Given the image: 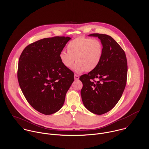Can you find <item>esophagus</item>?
Wrapping results in <instances>:
<instances>
[{"instance_id":"1","label":"esophagus","mask_w":149,"mask_h":149,"mask_svg":"<svg viewBox=\"0 0 149 149\" xmlns=\"http://www.w3.org/2000/svg\"><path fill=\"white\" fill-rule=\"evenodd\" d=\"M74 79L76 80H77L79 79V76L77 74H74Z\"/></svg>"}]
</instances>
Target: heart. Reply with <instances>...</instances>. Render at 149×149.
I'll use <instances>...</instances> for the list:
<instances>
[{
    "label": "heart",
    "mask_w": 149,
    "mask_h": 149,
    "mask_svg": "<svg viewBox=\"0 0 149 149\" xmlns=\"http://www.w3.org/2000/svg\"><path fill=\"white\" fill-rule=\"evenodd\" d=\"M67 52L62 51L59 60L63 66L70 69L76 61L74 70L81 73L93 70L100 63L103 53L102 43L99 40L78 37L68 43Z\"/></svg>",
    "instance_id": "1"
}]
</instances>
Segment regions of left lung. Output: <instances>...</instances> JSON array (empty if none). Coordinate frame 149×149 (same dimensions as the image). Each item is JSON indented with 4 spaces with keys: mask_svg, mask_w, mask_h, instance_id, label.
Segmentation results:
<instances>
[{
    "mask_svg": "<svg viewBox=\"0 0 149 149\" xmlns=\"http://www.w3.org/2000/svg\"><path fill=\"white\" fill-rule=\"evenodd\" d=\"M103 46L99 65L80 77L83 83L81 95L85 108L102 115L112 109L120 100L127 82V62L123 49L111 36L94 33Z\"/></svg>",
    "mask_w": 149,
    "mask_h": 149,
    "instance_id": "1",
    "label": "left lung"
}]
</instances>
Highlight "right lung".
Segmentation results:
<instances>
[{
  "mask_svg": "<svg viewBox=\"0 0 149 149\" xmlns=\"http://www.w3.org/2000/svg\"><path fill=\"white\" fill-rule=\"evenodd\" d=\"M71 38H43L27 46L18 62V80L28 103L45 115L59 111L67 91L74 81V73L63 66L59 54Z\"/></svg>",
  "mask_w": 149,
  "mask_h": 149,
  "instance_id": "1",
  "label": "right lung"
}]
</instances>
